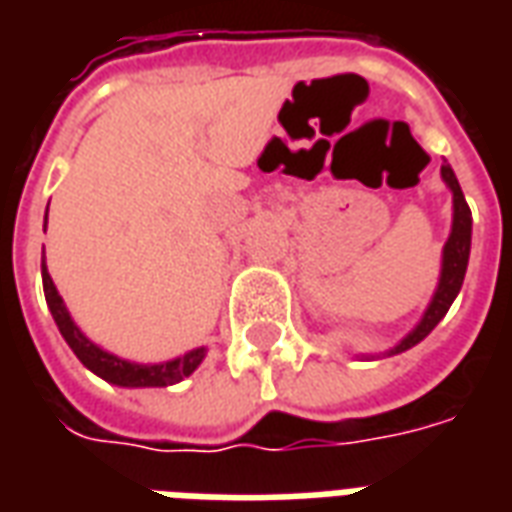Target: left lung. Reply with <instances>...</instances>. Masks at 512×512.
Listing matches in <instances>:
<instances>
[{
	"label": "left lung",
	"mask_w": 512,
	"mask_h": 512,
	"mask_svg": "<svg viewBox=\"0 0 512 512\" xmlns=\"http://www.w3.org/2000/svg\"><path fill=\"white\" fill-rule=\"evenodd\" d=\"M441 178L444 183L450 186L452 191V233L447 238V244H444V260H441V279H439V288H436V296L430 301L428 312L422 315V321L414 332L408 334L406 340L400 345H395L389 354H400V351H408L411 345H417L419 340H425L430 332H433V326L447 315L450 310V304L458 296V290L463 285V277H466V266H469V246H472V211H469V205L463 200V191L458 186V178H455V172H452L450 164H441Z\"/></svg>",
	"instance_id": "left-lung-1"
}]
</instances>
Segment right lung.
<instances>
[{
    "instance_id": "obj_1",
    "label": "right lung",
    "mask_w": 512,
    "mask_h": 512,
    "mask_svg": "<svg viewBox=\"0 0 512 512\" xmlns=\"http://www.w3.org/2000/svg\"><path fill=\"white\" fill-rule=\"evenodd\" d=\"M46 219H49V211H46ZM43 293H46V301H49V310L54 315V321L60 326V334L65 337V343L71 345V351L79 356L87 370H93L95 376H101L109 384L117 386H169L178 384L186 376H191L197 365L205 359V348H194L186 356L180 359H172V362H164V365H134V362H126V359H117V356L106 354L98 345L90 343L79 326L71 321V315L62 304L60 293L51 282L49 271H46V260H43Z\"/></svg>"
}]
</instances>
